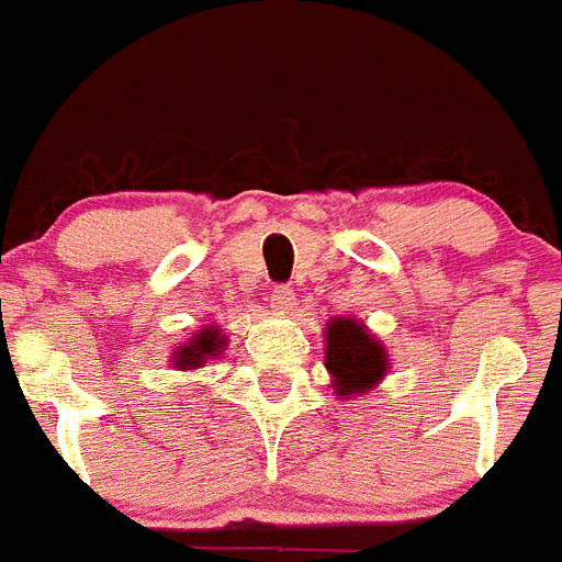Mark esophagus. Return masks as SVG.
<instances>
[{"instance_id":"esophagus-1","label":"esophagus","mask_w":562,"mask_h":562,"mask_svg":"<svg viewBox=\"0 0 562 562\" xmlns=\"http://www.w3.org/2000/svg\"><path fill=\"white\" fill-rule=\"evenodd\" d=\"M271 307H274L277 313H288L293 307V291L288 285H274V291H271Z\"/></svg>"}]
</instances>
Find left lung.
I'll return each instance as SVG.
<instances>
[{
  "instance_id": "1",
  "label": "left lung",
  "mask_w": 562,
  "mask_h": 562,
  "mask_svg": "<svg viewBox=\"0 0 562 562\" xmlns=\"http://www.w3.org/2000/svg\"><path fill=\"white\" fill-rule=\"evenodd\" d=\"M325 338V367L330 372V386L336 389L338 397L372 392V386L386 378V347L358 318H330Z\"/></svg>"
}]
</instances>
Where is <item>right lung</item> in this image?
I'll return each mask as SVG.
<instances>
[{"label": "right lung", "mask_w": 562, "mask_h": 562, "mask_svg": "<svg viewBox=\"0 0 562 562\" xmlns=\"http://www.w3.org/2000/svg\"><path fill=\"white\" fill-rule=\"evenodd\" d=\"M221 350H226V336H221L218 327H204L190 341L176 347V352L170 358H173V367L179 369H199L210 358H218Z\"/></svg>", "instance_id": "1"}]
</instances>
